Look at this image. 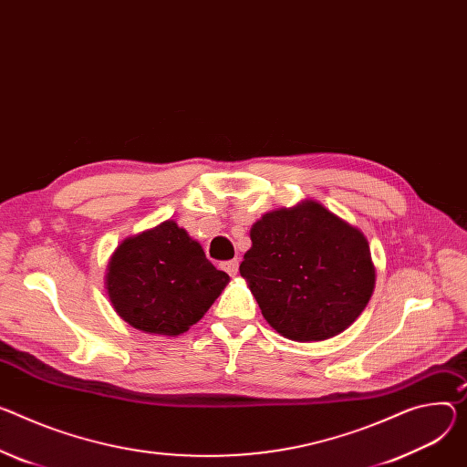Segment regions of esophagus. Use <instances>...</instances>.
<instances>
[{
    "instance_id": "obj_1",
    "label": "esophagus",
    "mask_w": 467,
    "mask_h": 467,
    "mask_svg": "<svg viewBox=\"0 0 467 467\" xmlns=\"http://www.w3.org/2000/svg\"><path fill=\"white\" fill-rule=\"evenodd\" d=\"M238 266H240L238 259H233V261L223 263V270H225L229 275H236V274H238Z\"/></svg>"
}]
</instances>
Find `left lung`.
<instances>
[{
	"label": "left lung",
	"instance_id": "obj_1",
	"mask_svg": "<svg viewBox=\"0 0 467 467\" xmlns=\"http://www.w3.org/2000/svg\"><path fill=\"white\" fill-rule=\"evenodd\" d=\"M240 275L268 324L292 341H324L367 307L374 266L367 238L315 201L281 208L251 229Z\"/></svg>",
	"mask_w": 467,
	"mask_h": 467
}]
</instances>
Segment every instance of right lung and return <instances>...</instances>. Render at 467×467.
Here are the masks:
<instances>
[{
    "mask_svg": "<svg viewBox=\"0 0 467 467\" xmlns=\"http://www.w3.org/2000/svg\"><path fill=\"white\" fill-rule=\"evenodd\" d=\"M227 281L184 229L165 222L117 247L106 288L113 309L130 326L179 335L208 311Z\"/></svg>",
    "mask_w": 467,
    "mask_h": 467,
    "instance_id": "obj_1",
    "label": "right lung"
}]
</instances>
